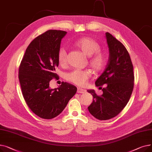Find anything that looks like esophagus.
<instances>
[{"label":"esophagus","mask_w":152,"mask_h":152,"mask_svg":"<svg viewBox=\"0 0 152 152\" xmlns=\"http://www.w3.org/2000/svg\"><path fill=\"white\" fill-rule=\"evenodd\" d=\"M77 92L79 94H84L86 92V90L81 89V88H77Z\"/></svg>","instance_id":"1"}]
</instances>
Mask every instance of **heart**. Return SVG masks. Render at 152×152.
<instances>
[{"label": "heart", "instance_id": "obj_1", "mask_svg": "<svg viewBox=\"0 0 152 152\" xmlns=\"http://www.w3.org/2000/svg\"><path fill=\"white\" fill-rule=\"evenodd\" d=\"M74 44L85 55L90 57L89 65L95 71H100L105 68L107 63L106 57L104 53L99 51L100 45L95 40L88 37H84L77 39ZM66 55L67 52L65 48H61L58 50L57 60L60 65H65ZM90 75L89 70L75 69L66 74L65 79L77 86H83L86 84Z\"/></svg>", "mask_w": 152, "mask_h": 152}]
</instances>
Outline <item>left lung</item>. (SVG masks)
<instances>
[{
	"label": "left lung",
	"mask_w": 152,
	"mask_h": 152,
	"mask_svg": "<svg viewBox=\"0 0 152 152\" xmlns=\"http://www.w3.org/2000/svg\"><path fill=\"white\" fill-rule=\"evenodd\" d=\"M109 49L106 67L95 84H106L103 94L87 90L94 100L88 107L89 113L99 120H107L118 115L128 103L134 88L133 65L124 45L109 33H105ZM102 89V88H101Z\"/></svg>",
	"instance_id": "8db88e82"
}]
</instances>
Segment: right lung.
<instances>
[{
    "label": "right lung",
    "instance_id": "add662e5",
    "mask_svg": "<svg viewBox=\"0 0 152 152\" xmlns=\"http://www.w3.org/2000/svg\"><path fill=\"white\" fill-rule=\"evenodd\" d=\"M67 32L49 30L36 37L26 50L19 68V81L28 106L43 119H52L60 115L77 91L76 87L63 82L51 89L49 83L58 78L57 55L61 39Z\"/></svg>",
    "mask_w": 152,
    "mask_h": 152
}]
</instances>
